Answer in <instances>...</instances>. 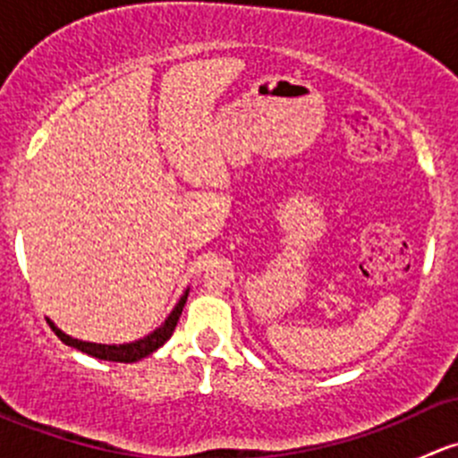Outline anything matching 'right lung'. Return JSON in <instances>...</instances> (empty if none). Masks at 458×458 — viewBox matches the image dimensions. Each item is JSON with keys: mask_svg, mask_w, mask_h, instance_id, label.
Returning <instances> with one entry per match:
<instances>
[{"mask_svg": "<svg viewBox=\"0 0 458 458\" xmlns=\"http://www.w3.org/2000/svg\"><path fill=\"white\" fill-rule=\"evenodd\" d=\"M186 299H188V293L183 294L182 299H179V303L174 306V310L170 312V317L165 318V323L161 327H157L152 335L143 336V339L135 341V344H123V345H101V344H86V341H77L72 339V336L64 335L59 327H55L53 323H50V327H53L55 335L59 336V339L64 341L66 345H71V348H77L81 350V352L90 354V357L95 359H104V361H117V363H135L140 361V359L148 357V354L155 352L157 348H161V345L165 344V341L173 336L174 332V326H177L179 317H182V310L183 306H186Z\"/></svg>", "mask_w": 458, "mask_h": 458, "instance_id": "obj_1", "label": "right lung"}]
</instances>
